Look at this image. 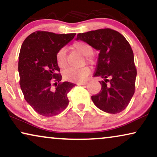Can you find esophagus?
<instances>
[{
	"mask_svg": "<svg viewBox=\"0 0 157 157\" xmlns=\"http://www.w3.org/2000/svg\"><path fill=\"white\" fill-rule=\"evenodd\" d=\"M87 82H79L77 83V85H87Z\"/></svg>",
	"mask_w": 157,
	"mask_h": 157,
	"instance_id": "34e87169",
	"label": "esophagus"
}]
</instances>
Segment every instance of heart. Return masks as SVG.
Wrapping results in <instances>:
<instances>
[{
  "instance_id": "obj_1",
  "label": "heart",
  "mask_w": 157,
  "mask_h": 157,
  "mask_svg": "<svg viewBox=\"0 0 157 157\" xmlns=\"http://www.w3.org/2000/svg\"><path fill=\"white\" fill-rule=\"evenodd\" d=\"M72 49L85 57V61L89 64H93L94 60L93 58V49L92 46L87 42L82 41H77L72 44ZM56 62L57 66L61 69L64 70L67 67V59L66 52L64 48L60 49L56 54ZM90 70L88 67H84L80 69L70 68L63 73L64 77L66 80L75 82H81L86 80L88 76Z\"/></svg>"
}]
</instances>
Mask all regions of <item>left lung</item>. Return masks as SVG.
Listing matches in <instances>:
<instances>
[{
  "label": "left lung",
  "mask_w": 157,
  "mask_h": 157,
  "mask_svg": "<svg viewBox=\"0 0 157 157\" xmlns=\"http://www.w3.org/2000/svg\"><path fill=\"white\" fill-rule=\"evenodd\" d=\"M80 39L100 50L94 77H100L101 90L91 97L97 107L108 113L126 109L135 93L136 67L133 52L121 33L105 28L78 33Z\"/></svg>",
  "instance_id": "left-lung-1"
}]
</instances>
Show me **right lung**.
Masks as SVG:
<instances>
[{"mask_svg": "<svg viewBox=\"0 0 157 157\" xmlns=\"http://www.w3.org/2000/svg\"><path fill=\"white\" fill-rule=\"evenodd\" d=\"M75 34L36 31L22 44L18 57L21 89L27 103L41 116H56L68 105L67 94L75 84L61 82L56 54Z\"/></svg>", "mask_w": 157, "mask_h": 157, "instance_id": "obj_1", "label": "right lung"}]
</instances>
